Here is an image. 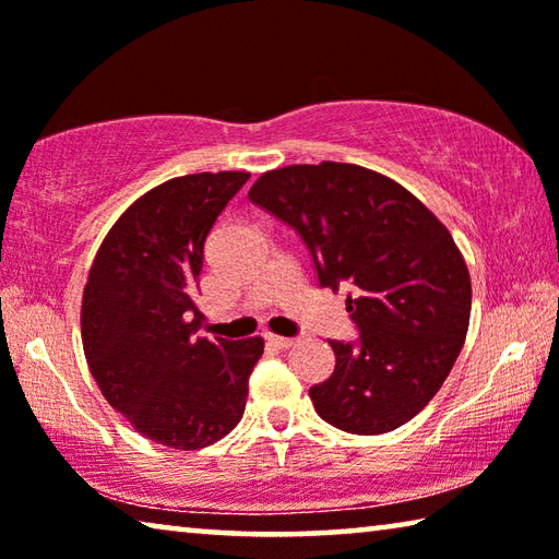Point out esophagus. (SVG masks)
<instances>
[{"label": "esophagus", "mask_w": 559, "mask_h": 559, "mask_svg": "<svg viewBox=\"0 0 559 559\" xmlns=\"http://www.w3.org/2000/svg\"><path fill=\"white\" fill-rule=\"evenodd\" d=\"M269 340V343L273 345V347H278V349H288V347H293V345H296V340H293V337H281V335H269L266 337Z\"/></svg>", "instance_id": "esophagus-1"}]
</instances>
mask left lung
<instances>
[{
    "mask_svg": "<svg viewBox=\"0 0 559 559\" xmlns=\"http://www.w3.org/2000/svg\"><path fill=\"white\" fill-rule=\"evenodd\" d=\"M249 200L300 234L320 286L353 288L359 340H330L335 370L310 386L320 419L359 437L414 419L468 333L471 276L447 226L394 179L347 163L271 169Z\"/></svg>",
    "mask_w": 559,
    "mask_h": 559,
    "instance_id": "8db88e82",
    "label": "left lung"
}]
</instances>
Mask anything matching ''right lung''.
<instances>
[{
  "label": "right lung",
  "mask_w": 559,
  "mask_h": 559,
  "mask_svg": "<svg viewBox=\"0 0 559 559\" xmlns=\"http://www.w3.org/2000/svg\"><path fill=\"white\" fill-rule=\"evenodd\" d=\"M249 173L167 179L112 224L83 288L81 337L103 396L143 437L197 451L241 421L263 340L200 337L204 241Z\"/></svg>",
  "instance_id": "add662e5"
}]
</instances>
